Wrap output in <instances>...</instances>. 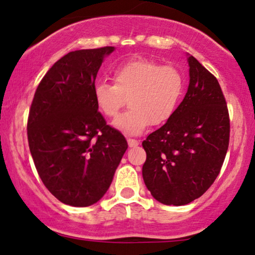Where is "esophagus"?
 <instances>
[{
    "mask_svg": "<svg viewBox=\"0 0 255 255\" xmlns=\"http://www.w3.org/2000/svg\"><path fill=\"white\" fill-rule=\"evenodd\" d=\"M128 144L130 147H135V146L139 145V141L135 140V139H132V138H128Z\"/></svg>",
    "mask_w": 255,
    "mask_h": 255,
    "instance_id": "1",
    "label": "esophagus"
}]
</instances>
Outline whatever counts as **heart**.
Returning <instances> with one entry per match:
<instances>
[{"label": "heart", "mask_w": 255, "mask_h": 255, "mask_svg": "<svg viewBox=\"0 0 255 255\" xmlns=\"http://www.w3.org/2000/svg\"><path fill=\"white\" fill-rule=\"evenodd\" d=\"M114 85L97 83L94 99L97 109L115 118L128 101L130 109L115 121L118 130L139 134L149 124L160 125L173 116L183 92V78L174 66L148 58H133L113 73Z\"/></svg>", "instance_id": "obj_1"}]
</instances>
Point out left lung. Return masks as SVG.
<instances>
[{
  "instance_id": "8db88e82",
  "label": "left lung",
  "mask_w": 255,
  "mask_h": 255,
  "mask_svg": "<svg viewBox=\"0 0 255 255\" xmlns=\"http://www.w3.org/2000/svg\"><path fill=\"white\" fill-rule=\"evenodd\" d=\"M189 87L172 117L142 141V177L152 196L167 205L201 197L218 176L230 140V117L221 86L193 55Z\"/></svg>"
}]
</instances>
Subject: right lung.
I'll list each match as a JSON object with an SVG mask.
<instances>
[{
    "label": "right lung",
    "instance_id": "add662e5",
    "mask_svg": "<svg viewBox=\"0 0 255 255\" xmlns=\"http://www.w3.org/2000/svg\"><path fill=\"white\" fill-rule=\"evenodd\" d=\"M113 46L69 52L41 79L27 117V140L38 175L72 207H89L109 189L127 151L124 135L107 124L94 88Z\"/></svg>",
    "mask_w": 255,
    "mask_h": 255
}]
</instances>
